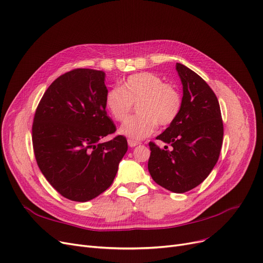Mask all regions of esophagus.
Segmentation results:
<instances>
[{"mask_svg": "<svg viewBox=\"0 0 263 263\" xmlns=\"http://www.w3.org/2000/svg\"><path fill=\"white\" fill-rule=\"evenodd\" d=\"M140 144L139 141H136V140H133V139H128V145L130 146V148H134V146Z\"/></svg>", "mask_w": 263, "mask_h": 263, "instance_id": "esophagus-1", "label": "esophagus"}]
</instances>
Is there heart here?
Segmentation results:
<instances>
[{"label":"heart","mask_w":263,"mask_h":263,"mask_svg":"<svg viewBox=\"0 0 263 263\" xmlns=\"http://www.w3.org/2000/svg\"><path fill=\"white\" fill-rule=\"evenodd\" d=\"M138 103L139 115L122 124L120 134L130 139L140 140L154 133L157 124L168 126L179 117L182 108L180 91L172 84L151 72L129 76L121 88H111L104 97V106L113 119L124 121L133 106Z\"/></svg>","instance_id":"b5f03b06"}]
</instances>
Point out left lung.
Masks as SVG:
<instances>
[{
  "instance_id": "left-lung-1",
  "label": "left lung",
  "mask_w": 263,
  "mask_h": 263,
  "mask_svg": "<svg viewBox=\"0 0 263 263\" xmlns=\"http://www.w3.org/2000/svg\"><path fill=\"white\" fill-rule=\"evenodd\" d=\"M182 83V108L179 117L157 136L172 145L161 149L154 142L148 170L152 179L175 193H184L201 184L215 167L223 140V123L213 89L187 67L177 64Z\"/></svg>"
}]
</instances>
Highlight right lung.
I'll return each instance as SVG.
<instances>
[{
	"label": "right lung",
	"instance_id": "obj_1",
	"mask_svg": "<svg viewBox=\"0 0 263 263\" xmlns=\"http://www.w3.org/2000/svg\"><path fill=\"white\" fill-rule=\"evenodd\" d=\"M103 71L74 69L44 92L32 125L35 160L46 180L76 202L95 198L112 184L128 149L124 136L100 140L117 130L107 115Z\"/></svg>",
	"mask_w": 263,
	"mask_h": 263
}]
</instances>
